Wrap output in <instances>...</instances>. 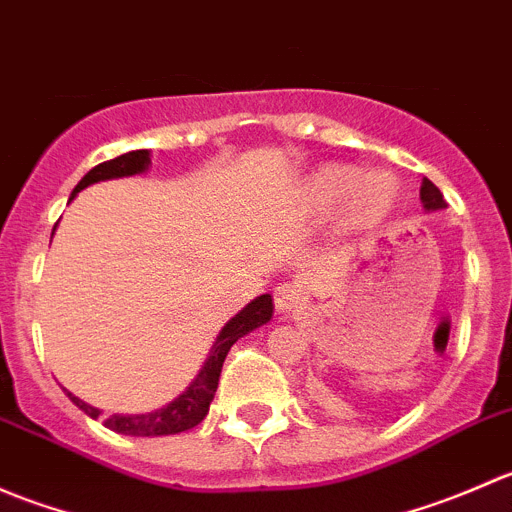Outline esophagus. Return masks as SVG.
<instances>
[{
    "label": "esophagus",
    "mask_w": 512,
    "mask_h": 512,
    "mask_svg": "<svg viewBox=\"0 0 512 512\" xmlns=\"http://www.w3.org/2000/svg\"><path fill=\"white\" fill-rule=\"evenodd\" d=\"M304 292L297 285H280L275 289V309L277 312H294L302 307Z\"/></svg>",
    "instance_id": "obj_1"
}]
</instances>
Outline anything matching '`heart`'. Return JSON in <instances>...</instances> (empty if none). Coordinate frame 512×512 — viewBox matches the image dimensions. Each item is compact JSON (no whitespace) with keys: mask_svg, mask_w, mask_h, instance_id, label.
Instances as JSON below:
<instances>
[{"mask_svg":"<svg viewBox=\"0 0 512 512\" xmlns=\"http://www.w3.org/2000/svg\"><path fill=\"white\" fill-rule=\"evenodd\" d=\"M342 206V227L366 230L391 213L396 203V183L386 173H364L354 165L327 163L304 178L299 188V210L304 218L322 220Z\"/></svg>","mask_w":512,"mask_h":512,"instance_id":"obj_1","label":"heart"}]
</instances>
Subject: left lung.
Listing matches in <instances>:
<instances>
[{
    "label": "left lung",
    "mask_w": 512,
    "mask_h": 512,
    "mask_svg": "<svg viewBox=\"0 0 512 512\" xmlns=\"http://www.w3.org/2000/svg\"><path fill=\"white\" fill-rule=\"evenodd\" d=\"M421 203H423V208L428 210V213H433V210H443V208H446V200H443V193L428 178H423V183H421Z\"/></svg>",
    "instance_id": "1"
}]
</instances>
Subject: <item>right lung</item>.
Returning a JSON list of instances; mask_svg holds the SVG:
<instances>
[{"label": "right lung", "mask_w": 512, "mask_h": 512, "mask_svg": "<svg viewBox=\"0 0 512 512\" xmlns=\"http://www.w3.org/2000/svg\"><path fill=\"white\" fill-rule=\"evenodd\" d=\"M151 168V151H131L123 153V156L106 160V163H98L96 168H91L84 178L79 180V185L71 193L69 203L89 185L98 183V180H113V178H128V175H141ZM56 230V227H54ZM272 294H260V297L252 299L250 304L240 309L230 322L220 329L218 339L213 342L208 359L200 366L198 376L188 384V389L183 394H178V399H173L170 404H165L163 409L151 411V414H113L103 418V426L111 428V431L123 433V436H173V433L188 431V428L198 426L205 416H208L210 401H213L215 391H218L220 371H223V361L227 352H230L232 344L240 337L250 334L252 329L262 327L272 319ZM66 396L84 411L86 416L98 418L103 414L96 406L86 404L79 396L71 394L69 389H64Z\"/></svg>", "instance_id": "add662e5"}]
</instances>
